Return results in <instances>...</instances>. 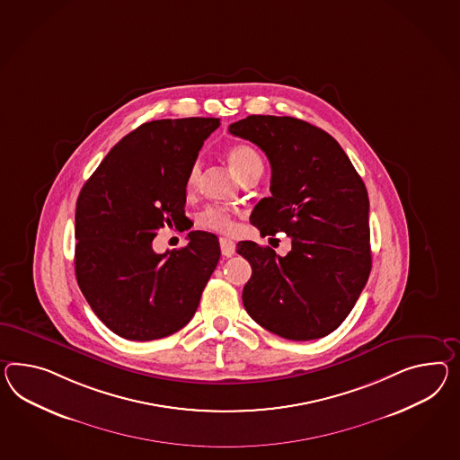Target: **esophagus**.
<instances>
[{
    "instance_id": "obj_1",
    "label": "esophagus",
    "mask_w": 460,
    "mask_h": 460,
    "mask_svg": "<svg viewBox=\"0 0 460 460\" xmlns=\"http://www.w3.org/2000/svg\"><path fill=\"white\" fill-rule=\"evenodd\" d=\"M220 248H222V255L224 257H232L235 253V242H232L230 238H220Z\"/></svg>"
}]
</instances>
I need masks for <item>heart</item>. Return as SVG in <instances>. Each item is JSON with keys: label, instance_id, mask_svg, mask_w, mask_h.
<instances>
[{"label": "heart", "instance_id": "1", "mask_svg": "<svg viewBox=\"0 0 460 460\" xmlns=\"http://www.w3.org/2000/svg\"><path fill=\"white\" fill-rule=\"evenodd\" d=\"M226 160H228V165L232 166V170L242 180L252 177V175L260 177L261 172H263L261 156L253 146H250L247 143H235V145L228 146ZM200 164H193L189 170V175H187V190L189 191L197 190L199 181H200ZM199 224L203 228H208L213 232L230 234L235 228V213H234V210L226 208V207L213 205V207H208L200 213Z\"/></svg>", "mask_w": 460, "mask_h": 460}]
</instances>
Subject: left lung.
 Masks as SVG:
<instances>
[{
    "label": "left lung",
    "instance_id": "obj_1",
    "mask_svg": "<svg viewBox=\"0 0 460 460\" xmlns=\"http://www.w3.org/2000/svg\"><path fill=\"white\" fill-rule=\"evenodd\" d=\"M228 131L270 162L271 195L250 222L261 236L292 238L285 257L255 242L236 245L252 265L245 310L283 339L325 337L350 314L372 269L366 185L337 140L304 119L250 115Z\"/></svg>",
    "mask_w": 460,
    "mask_h": 460
}]
</instances>
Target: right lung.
Masks as SVG:
<instances>
[{
    "instance_id": "right-lung-1",
    "label": "right lung",
    "mask_w": 460,
    "mask_h": 460,
    "mask_svg": "<svg viewBox=\"0 0 460 460\" xmlns=\"http://www.w3.org/2000/svg\"><path fill=\"white\" fill-rule=\"evenodd\" d=\"M218 119H155L123 137L83 185L75 213V273L86 302L127 341L185 327L220 260L218 238L155 253L164 226L185 230L187 175Z\"/></svg>"
}]
</instances>
